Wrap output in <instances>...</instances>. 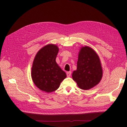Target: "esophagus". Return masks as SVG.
Instances as JSON below:
<instances>
[{"instance_id":"obj_1","label":"esophagus","mask_w":127,"mask_h":127,"mask_svg":"<svg viewBox=\"0 0 127 127\" xmlns=\"http://www.w3.org/2000/svg\"><path fill=\"white\" fill-rule=\"evenodd\" d=\"M66 74H67V77H70L71 75V71H68V72H67Z\"/></svg>"}]
</instances>
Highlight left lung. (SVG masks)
<instances>
[{
  "label": "left lung",
  "mask_w": 127,
  "mask_h": 127,
  "mask_svg": "<svg viewBox=\"0 0 127 127\" xmlns=\"http://www.w3.org/2000/svg\"><path fill=\"white\" fill-rule=\"evenodd\" d=\"M103 71L98 55L88 47L81 48L78 55L77 70L72 79L82 90H88L96 85L102 77Z\"/></svg>",
  "instance_id": "8db88e82"
}]
</instances>
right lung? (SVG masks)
Wrapping results in <instances>:
<instances>
[{"mask_svg": "<svg viewBox=\"0 0 127 127\" xmlns=\"http://www.w3.org/2000/svg\"><path fill=\"white\" fill-rule=\"evenodd\" d=\"M58 51L57 45L48 44L40 50L33 61V81L40 90L48 93L57 90L67 76L56 61Z\"/></svg>", "mask_w": 127, "mask_h": 127, "instance_id": "add662e5", "label": "right lung"}]
</instances>
